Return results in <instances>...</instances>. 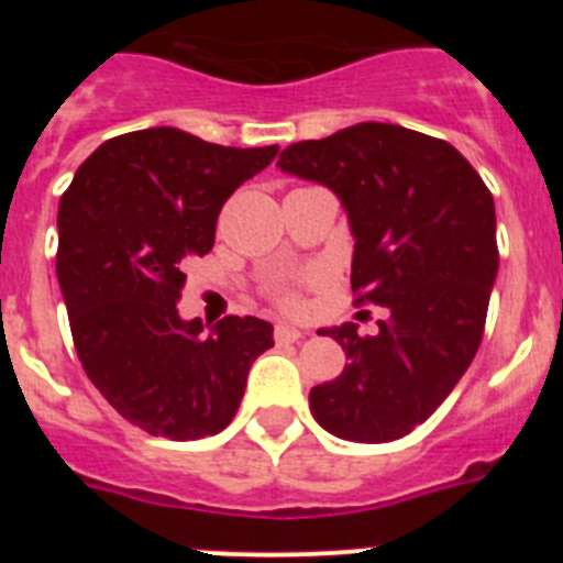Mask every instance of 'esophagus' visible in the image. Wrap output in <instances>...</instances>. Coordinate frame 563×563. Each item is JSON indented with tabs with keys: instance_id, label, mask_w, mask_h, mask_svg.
<instances>
[{
	"instance_id": "esophagus-1",
	"label": "esophagus",
	"mask_w": 563,
	"mask_h": 563,
	"mask_svg": "<svg viewBox=\"0 0 563 563\" xmlns=\"http://www.w3.org/2000/svg\"><path fill=\"white\" fill-rule=\"evenodd\" d=\"M273 335H276V343H296V341H301L307 332H301L298 327H290V324H278Z\"/></svg>"
}]
</instances>
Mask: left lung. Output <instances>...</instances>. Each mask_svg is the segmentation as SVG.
I'll return each mask as SVG.
<instances>
[{
  "label": "left lung",
  "mask_w": 563,
  "mask_h": 563,
  "mask_svg": "<svg viewBox=\"0 0 563 563\" xmlns=\"http://www.w3.org/2000/svg\"><path fill=\"white\" fill-rule=\"evenodd\" d=\"M278 168L330 188L352 247V290L389 312L377 335L324 327L350 363L310 389L330 434L391 442L429 420L474 361L499 271L496 208L451 143L395 123H355L278 154Z\"/></svg>",
  "instance_id": "obj_1"
}]
</instances>
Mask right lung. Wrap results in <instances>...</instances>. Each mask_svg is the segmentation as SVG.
I'll list each match as a JSON object with an SVG mask.
<instances>
[{
	"mask_svg": "<svg viewBox=\"0 0 563 563\" xmlns=\"http://www.w3.org/2000/svg\"><path fill=\"white\" fill-rule=\"evenodd\" d=\"M278 146L233 148L174 126L101 143L58 202L56 273L87 377L114 411L168 440L220 434L273 324L180 318L186 262L213 247L225 200Z\"/></svg>",
	"mask_w": 563,
	"mask_h": 563,
	"instance_id": "add662e5",
	"label": "right lung"
}]
</instances>
